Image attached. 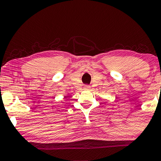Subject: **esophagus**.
<instances>
[{
  "label": "esophagus",
  "mask_w": 161,
  "mask_h": 161,
  "mask_svg": "<svg viewBox=\"0 0 161 161\" xmlns=\"http://www.w3.org/2000/svg\"><path fill=\"white\" fill-rule=\"evenodd\" d=\"M84 88H85V89H90V86L86 85L85 86H84Z\"/></svg>",
  "instance_id": "34e87169"
}]
</instances>
